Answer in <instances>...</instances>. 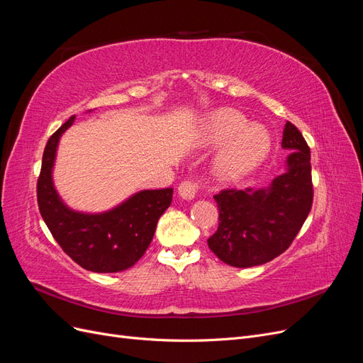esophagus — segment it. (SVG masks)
<instances>
[{"label":"esophagus","mask_w":363,"mask_h":363,"mask_svg":"<svg viewBox=\"0 0 363 363\" xmlns=\"http://www.w3.org/2000/svg\"><path fill=\"white\" fill-rule=\"evenodd\" d=\"M179 195L182 196L183 200H194L196 195V184L186 180L179 186Z\"/></svg>","instance_id":"esophagus-1"}]
</instances>
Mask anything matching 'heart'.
Instances as JSON below:
<instances>
[{"mask_svg": "<svg viewBox=\"0 0 363 363\" xmlns=\"http://www.w3.org/2000/svg\"><path fill=\"white\" fill-rule=\"evenodd\" d=\"M200 140L206 148H219L212 171L219 182H239L267 160L272 139L267 127L250 124V121L233 108L207 118Z\"/></svg>", "mask_w": 363, "mask_h": 363, "instance_id": "b5f03b06", "label": "heart"}]
</instances>
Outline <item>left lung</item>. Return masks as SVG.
Here are the masks:
<instances>
[{
    "instance_id": "8db88e82",
    "label": "left lung",
    "mask_w": 363,
    "mask_h": 363,
    "mask_svg": "<svg viewBox=\"0 0 363 363\" xmlns=\"http://www.w3.org/2000/svg\"><path fill=\"white\" fill-rule=\"evenodd\" d=\"M281 148L291 155L284 172L265 188L227 189L215 195L219 208L216 233L208 248L235 268L263 265L286 251L312 208L311 150L300 130L286 123Z\"/></svg>"
}]
</instances>
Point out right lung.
I'll return each mask as SVG.
<instances>
[{"label": "right lung", "instance_id": "obj_1", "mask_svg": "<svg viewBox=\"0 0 363 363\" xmlns=\"http://www.w3.org/2000/svg\"><path fill=\"white\" fill-rule=\"evenodd\" d=\"M75 121L71 116L48 142L38 180V204L52 238L79 265L92 272L128 269L144 256L159 218L171 206L172 189H144L104 212L74 211L52 180L57 148Z\"/></svg>", "mask_w": 363, "mask_h": 363}]
</instances>
